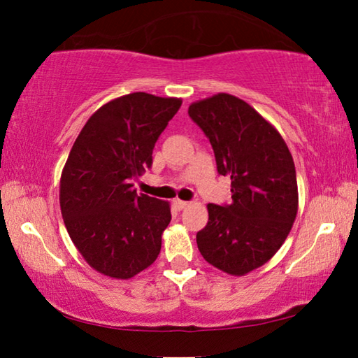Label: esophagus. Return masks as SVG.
Here are the masks:
<instances>
[{"label": "esophagus", "instance_id": "34e87169", "mask_svg": "<svg viewBox=\"0 0 358 358\" xmlns=\"http://www.w3.org/2000/svg\"><path fill=\"white\" fill-rule=\"evenodd\" d=\"M173 205L175 207H177L178 210H183V208H186L187 205H189V202H186V201H180V199H175L173 201Z\"/></svg>", "mask_w": 358, "mask_h": 358}]
</instances>
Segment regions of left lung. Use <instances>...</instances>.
Masks as SVG:
<instances>
[{"label":"left lung","mask_w":358,"mask_h":358,"mask_svg":"<svg viewBox=\"0 0 358 358\" xmlns=\"http://www.w3.org/2000/svg\"><path fill=\"white\" fill-rule=\"evenodd\" d=\"M211 143L217 173L230 177V203H210L197 248L208 264L246 275L275 256L299 208L292 155L273 126L245 101L220 93L189 106Z\"/></svg>","instance_id":"obj_1"}]
</instances>
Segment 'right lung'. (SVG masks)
<instances>
[{"label": "right lung", "mask_w": 358, "mask_h": 358, "mask_svg": "<svg viewBox=\"0 0 358 358\" xmlns=\"http://www.w3.org/2000/svg\"><path fill=\"white\" fill-rule=\"evenodd\" d=\"M181 99L121 96L96 110L72 145L59 181L64 226L99 273L128 280L155 262L172 220L166 201L137 194L132 180L153 164V148Z\"/></svg>", "instance_id": "obj_1"}]
</instances>
